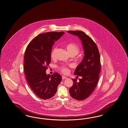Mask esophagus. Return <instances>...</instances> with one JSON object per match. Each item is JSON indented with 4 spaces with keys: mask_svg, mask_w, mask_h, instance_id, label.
Listing matches in <instances>:
<instances>
[{
    "mask_svg": "<svg viewBox=\"0 0 128 128\" xmlns=\"http://www.w3.org/2000/svg\"><path fill=\"white\" fill-rule=\"evenodd\" d=\"M67 78L66 76H62V80H64V79H66Z\"/></svg>",
    "mask_w": 128,
    "mask_h": 128,
    "instance_id": "1",
    "label": "esophagus"
}]
</instances>
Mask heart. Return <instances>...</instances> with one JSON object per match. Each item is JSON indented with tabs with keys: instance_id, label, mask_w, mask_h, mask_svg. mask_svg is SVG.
Returning a JSON list of instances; mask_svg holds the SVG:
<instances>
[{
	"instance_id": "1",
	"label": "heart",
	"mask_w": 128,
	"mask_h": 128,
	"mask_svg": "<svg viewBox=\"0 0 128 128\" xmlns=\"http://www.w3.org/2000/svg\"><path fill=\"white\" fill-rule=\"evenodd\" d=\"M65 47L67 52L70 55L74 54L75 56L80 51V48L78 46L77 44H75L69 43L66 44L65 46ZM56 50V48H54L52 51L50 55L52 58H53L54 57V55H55ZM59 70L62 73L67 74L69 72V66H65V65H62L59 67Z\"/></svg>"
}]
</instances>
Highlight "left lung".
Masks as SVG:
<instances>
[{
	"instance_id": "1",
	"label": "left lung",
	"mask_w": 128,
	"mask_h": 128,
	"mask_svg": "<svg viewBox=\"0 0 128 128\" xmlns=\"http://www.w3.org/2000/svg\"><path fill=\"white\" fill-rule=\"evenodd\" d=\"M68 32L78 36L82 41L84 56L76 69L74 74L81 78L72 79L73 84L69 92L72 98L78 100L87 98L94 91L98 81L101 69L98 49L90 37L81 30H70Z\"/></svg>"
}]
</instances>
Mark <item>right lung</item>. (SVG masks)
Here are the masks:
<instances>
[{
    "label": "right lung",
    "instance_id": "right-lung-1",
    "mask_svg": "<svg viewBox=\"0 0 128 128\" xmlns=\"http://www.w3.org/2000/svg\"><path fill=\"white\" fill-rule=\"evenodd\" d=\"M64 32H48L40 34L27 46L24 55V72L27 82L34 93L46 100L54 96L62 77L55 72L46 75L50 62V54L54 42Z\"/></svg>",
    "mask_w": 128,
    "mask_h": 128
}]
</instances>
